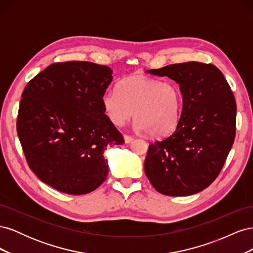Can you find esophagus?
<instances>
[{
	"mask_svg": "<svg viewBox=\"0 0 253 253\" xmlns=\"http://www.w3.org/2000/svg\"><path fill=\"white\" fill-rule=\"evenodd\" d=\"M124 138H125V141H126V143H129L131 141H133V137L132 136H129V135H126V134H125L124 135Z\"/></svg>",
	"mask_w": 253,
	"mask_h": 253,
	"instance_id": "34e87169",
	"label": "esophagus"
}]
</instances>
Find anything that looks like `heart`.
I'll list each match as a JSON object with an SVG mask.
<instances>
[{
	"instance_id": "heart-1",
	"label": "heart",
	"mask_w": 253,
	"mask_h": 253,
	"mask_svg": "<svg viewBox=\"0 0 253 253\" xmlns=\"http://www.w3.org/2000/svg\"><path fill=\"white\" fill-rule=\"evenodd\" d=\"M117 89H106L101 98L106 116L114 125L122 126L134 114L137 131L152 137L167 136L174 131L182 105L177 84L131 76L121 80Z\"/></svg>"
}]
</instances>
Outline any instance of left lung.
Returning a JSON list of instances; mask_svg holds the SVG:
<instances>
[{
  "mask_svg": "<svg viewBox=\"0 0 253 253\" xmlns=\"http://www.w3.org/2000/svg\"><path fill=\"white\" fill-rule=\"evenodd\" d=\"M148 73L179 84L182 110L175 131L150 143L145 175L165 195L201 192L215 180L234 142L236 103L230 85L215 65L195 61Z\"/></svg>",
  "mask_w": 253,
  "mask_h": 253,
  "instance_id": "1",
  "label": "left lung"
}]
</instances>
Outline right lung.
Wrapping results in <instances>:
<instances>
[{
  "mask_svg": "<svg viewBox=\"0 0 253 253\" xmlns=\"http://www.w3.org/2000/svg\"><path fill=\"white\" fill-rule=\"evenodd\" d=\"M112 74L86 61L52 63L23 90L17 120L23 152L39 179L60 192L96 190L109 173L104 151L125 142L101 101Z\"/></svg>",
  "mask_w": 253,
  "mask_h": 253,
  "instance_id": "add662e5",
  "label": "right lung"
}]
</instances>
